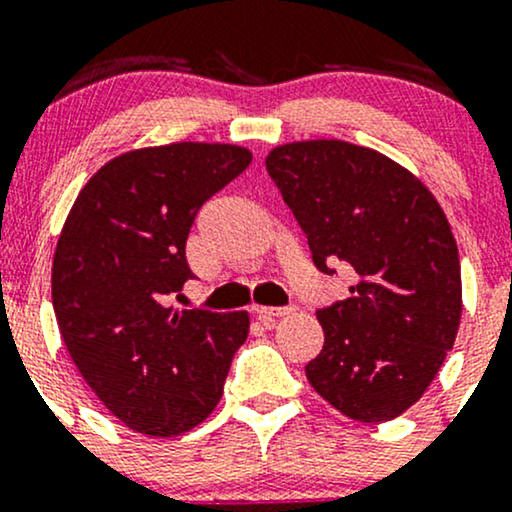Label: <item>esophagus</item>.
Masks as SVG:
<instances>
[{"label": "esophagus", "mask_w": 512, "mask_h": 512, "mask_svg": "<svg viewBox=\"0 0 512 512\" xmlns=\"http://www.w3.org/2000/svg\"><path fill=\"white\" fill-rule=\"evenodd\" d=\"M293 308H255V315L257 320L267 322V320H274V317H281V315H289Z\"/></svg>", "instance_id": "1"}]
</instances>
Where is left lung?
I'll return each mask as SVG.
<instances>
[{"label":"left lung","instance_id":"1","mask_svg":"<svg viewBox=\"0 0 512 512\" xmlns=\"http://www.w3.org/2000/svg\"><path fill=\"white\" fill-rule=\"evenodd\" d=\"M267 170L315 267L356 274L351 298L315 313L325 346L305 366L310 385L349 419H395L433 383L460 325V255L443 209L409 170L337 139L279 146Z\"/></svg>","mask_w":512,"mask_h":512}]
</instances>
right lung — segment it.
I'll return each instance as SVG.
<instances>
[{
    "label": "right lung",
    "mask_w": 512,
    "mask_h": 512,
    "mask_svg": "<svg viewBox=\"0 0 512 512\" xmlns=\"http://www.w3.org/2000/svg\"><path fill=\"white\" fill-rule=\"evenodd\" d=\"M243 146L180 142L113 158L76 197L52 262V305L74 366L122 424L154 438L214 411L248 313L175 310L192 279L199 209L250 166Z\"/></svg>",
    "instance_id": "obj_1"
}]
</instances>
